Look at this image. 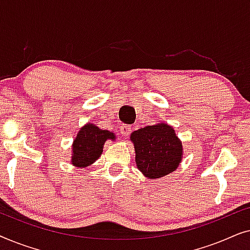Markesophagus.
<instances>
[{
    "label": "esophagus",
    "instance_id": "1",
    "mask_svg": "<svg viewBox=\"0 0 250 250\" xmlns=\"http://www.w3.org/2000/svg\"><path fill=\"white\" fill-rule=\"evenodd\" d=\"M119 133H121L122 136L128 135L129 133H131V126L123 124V125L121 126V129H119Z\"/></svg>",
    "mask_w": 250,
    "mask_h": 250
}]
</instances>
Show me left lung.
I'll return each instance as SVG.
<instances>
[{
    "label": "left lung",
    "mask_w": 250,
    "mask_h": 250,
    "mask_svg": "<svg viewBox=\"0 0 250 250\" xmlns=\"http://www.w3.org/2000/svg\"><path fill=\"white\" fill-rule=\"evenodd\" d=\"M135 163L148 179H159L179 167L183 156L182 142L172 126L165 123L146 126L131 134Z\"/></svg>",
    "instance_id": "left-lung-1"
}]
</instances>
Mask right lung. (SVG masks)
I'll return each instance as SVG.
<instances>
[{
	"mask_svg": "<svg viewBox=\"0 0 250 250\" xmlns=\"http://www.w3.org/2000/svg\"><path fill=\"white\" fill-rule=\"evenodd\" d=\"M115 140V134L94 124H86L77 133L73 143L71 164L75 167H87L99 159L107 140Z\"/></svg>",
	"mask_w": 250,
	"mask_h": 250,
	"instance_id": "1",
	"label": "right lung"
}]
</instances>
